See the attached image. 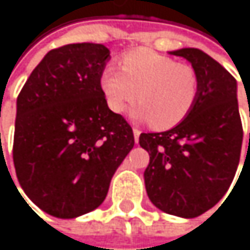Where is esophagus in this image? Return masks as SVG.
Here are the masks:
<instances>
[{
	"label": "esophagus",
	"mask_w": 250,
	"mask_h": 250,
	"mask_svg": "<svg viewBox=\"0 0 250 250\" xmlns=\"http://www.w3.org/2000/svg\"><path fill=\"white\" fill-rule=\"evenodd\" d=\"M139 135H141V130L133 127V136H135V142H136V144L139 142Z\"/></svg>",
	"instance_id": "obj_1"
}]
</instances>
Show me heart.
Instances as JSON below:
<instances>
[{
  "label": "heart",
  "instance_id": "heart-1",
  "mask_svg": "<svg viewBox=\"0 0 250 250\" xmlns=\"http://www.w3.org/2000/svg\"><path fill=\"white\" fill-rule=\"evenodd\" d=\"M121 68L109 65L99 77L105 102L115 114H123L138 98L132 115L165 130L179 124L199 98L195 69L157 51L133 50L123 58Z\"/></svg>",
  "mask_w": 250,
  "mask_h": 250
}]
</instances>
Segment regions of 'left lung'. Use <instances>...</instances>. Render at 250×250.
<instances>
[{
    "mask_svg": "<svg viewBox=\"0 0 250 250\" xmlns=\"http://www.w3.org/2000/svg\"><path fill=\"white\" fill-rule=\"evenodd\" d=\"M169 53L187 59L197 72L199 98L173 129L141 133L139 145L149 154L144 179L155 208L195 218L224 197L237 172L243 142L237 81L199 48Z\"/></svg>",
    "mask_w": 250,
    "mask_h": 250,
    "instance_id": "left-lung-1",
    "label": "left lung"
}]
</instances>
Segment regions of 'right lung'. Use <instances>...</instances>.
I'll use <instances>...</instances> for the list:
<instances>
[{
	"mask_svg": "<svg viewBox=\"0 0 250 250\" xmlns=\"http://www.w3.org/2000/svg\"><path fill=\"white\" fill-rule=\"evenodd\" d=\"M109 59L95 42L50 50L17 96L16 175L51 216L72 219L99 208L135 145L132 127L108 108L99 85Z\"/></svg>",
	"mask_w": 250,
	"mask_h": 250,
	"instance_id": "right-lung-1",
	"label": "right lung"
}]
</instances>
